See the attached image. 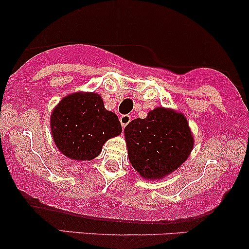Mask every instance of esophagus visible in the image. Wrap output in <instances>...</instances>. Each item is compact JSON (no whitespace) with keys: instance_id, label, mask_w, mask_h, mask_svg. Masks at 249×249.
<instances>
[{"instance_id":"34e87169","label":"esophagus","mask_w":249,"mask_h":249,"mask_svg":"<svg viewBox=\"0 0 249 249\" xmlns=\"http://www.w3.org/2000/svg\"><path fill=\"white\" fill-rule=\"evenodd\" d=\"M119 121H121L122 127L125 128L128 123L131 122V116L130 115H123V116H121V118H119Z\"/></svg>"}]
</instances>
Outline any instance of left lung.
<instances>
[{"mask_svg": "<svg viewBox=\"0 0 249 249\" xmlns=\"http://www.w3.org/2000/svg\"><path fill=\"white\" fill-rule=\"evenodd\" d=\"M128 159L146 179L172 173L190 156L193 137L184 115L157 107L146 118L133 119L125 127Z\"/></svg>", "mask_w": 249, "mask_h": 249, "instance_id": "8db88e82", "label": "left lung"}]
</instances>
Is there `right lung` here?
Returning a JSON list of instances; mask_svg holds the SVG:
<instances>
[{
	"instance_id": "add662e5",
	"label": "right lung",
	"mask_w": 249,
	"mask_h": 249,
	"mask_svg": "<svg viewBox=\"0 0 249 249\" xmlns=\"http://www.w3.org/2000/svg\"><path fill=\"white\" fill-rule=\"evenodd\" d=\"M118 117L105 110L95 92H77L63 98L51 113V133L58 150L73 160H91L108 138L118 136Z\"/></svg>"
}]
</instances>
